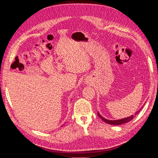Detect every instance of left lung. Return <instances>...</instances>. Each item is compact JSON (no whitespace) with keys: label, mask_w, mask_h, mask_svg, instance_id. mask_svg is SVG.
I'll return each mask as SVG.
<instances>
[{"label":"left lung","mask_w":158,"mask_h":158,"mask_svg":"<svg viewBox=\"0 0 158 158\" xmlns=\"http://www.w3.org/2000/svg\"><path fill=\"white\" fill-rule=\"evenodd\" d=\"M142 107H142L140 108V109H139L138 111H136V112L135 113V115H131V116L128 117H127V118H122V119H119V120H114V121L108 120V119H106V118H105L104 117H103L101 115V114H100L99 113V112H98V115L100 118H101L105 123H107V124H109V125H122V124H124V123H128V122H129V121H131L132 120V119H133L134 117H135V116L136 115V114H138V113H140V110L142 109Z\"/></svg>","instance_id":"8db88e82"}]
</instances>
